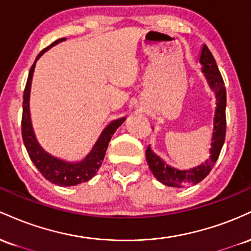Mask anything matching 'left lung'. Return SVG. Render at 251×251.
Masks as SVG:
<instances>
[{"instance_id":"obj_1","label":"left lung","mask_w":251,"mask_h":251,"mask_svg":"<svg viewBox=\"0 0 251 251\" xmlns=\"http://www.w3.org/2000/svg\"><path fill=\"white\" fill-rule=\"evenodd\" d=\"M200 63L201 65V72L205 76L209 87L215 93L216 98V108L214 116V128H212V138L210 144V155L208 159L200 165L189 170H180L172 168L171 165L166 164L157 153L152 151L151 146L149 145L146 150V160L150 166V170L157 180L166 186L172 188H185L192 184L200 183L203 180L211 169L214 168L215 163L217 162L218 155L223 148L224 139H226V93L224 87L223 79L218 71L217 65L212 56L211 51L203 45L200 55Z\"/></svg>"}]
</instances>
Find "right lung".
Instances as JSON below:
<instances>
[{
	"mask_svg": "<svg viewBox=\"0 0 251 251\" xmlns=\"http://www.w3.org/2000/svg\"><path fill=\"white\" fill-rule=\"evenodd\" d=\"M66 41V39H59L55 42L45 48L36 57L35 62L31 66L28 75L27 83H25L24 93V113H22V139L25 146L27 149L31 162L36 166V169L41 172V175L47 180L56 184L59 186H74L81 184L83 181H88L97 175L98 170L101 166V163L105 157L106 150L108 148V143L111 142L112 135L117 131L119 126L125 122L126 117L119 118L113 120L102 129L101 134L99 135L98 140L94 144L89 153L80 162H68L48 153L45 149L40 145L36 139L35 132H34L33 124L30 119L29 99H30V87L31 80H33L34 70H35L36 61L42 56L43 53L50 50L51 47L56 46L57 43Z\"/></svg>",
	"mask_w": 251,
	"mask_h": 251,
	"instance_id": "right-lung-1",
	"label": "right lung"
}]
</instances>
